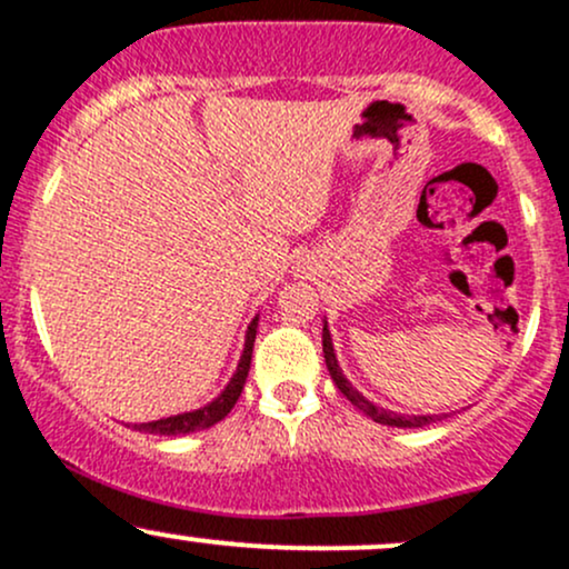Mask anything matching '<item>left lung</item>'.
<instances>
[{
  "label": "left lung",
  "mask_w": 569,
  "mask_h": 569,
  "mask_svg": "<svg viewBox=\"0 0 569 569\" xmlns=\"http://www.w3.org/2000/svg\"><path fill=\"white\" fill-rule=\"evenodd\" d=\"M321 346H325L327 370H330V376H332L335 385H338V390L343 392L346 400H351V406H357L362 415H368L370 420L381 422V426H392V428H422V426H430V422L436 420V417H400V415H395V411L379 409V406H373L370 400H365V395L357 392L355 387L349 385V379L340 373V365H338V360H335L332 338H330V330H327V325H325V332H321Z\"/></svg>",
  "instance_id": "left-lung-1"
}]
</instances>
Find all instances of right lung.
Segmentation results:
<instances>
[{
	"label": "right lung",
	"mask_w": 569,
	"mask_h": 569,
	"mask_svg": "<svg viewBox=\"0 0 569 569\" xmlns=\"http://www.w3.org/2000/svg\"><path fill=\"white\" fill-rule=\"evenodd\" d=\"M256 325L259 319L250 321L248 327V338H244V351H242V360L237 365V373L234 379L229 381L223 392L212 400V403L204 406V409H196L188 411V415H177V417H166V420H154V422H141L136 426V430H143V433H160V436H177V433H193V430H204L214 422L223 420L234 403L242 395L244 379H248V370H250V357H253V340H256Z\"/></svg>",
	"instance_id": "1"
}]
</instances>
